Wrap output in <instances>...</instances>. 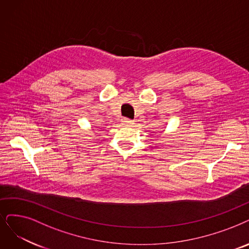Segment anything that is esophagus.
Wrapping results in <instances>:
<instances>
[{"mask_svg":"<svg viewBox=\"0 0 249 249\" xmlns=\"http://www.w3.org/2000/svg\"><path fill=\"white\" fill-rule=\"evenodd\" d=\"M122 124L124 126H132L134 124V121H131V119H127V118H123Z\"/></svg>","mask_w":249,"mask_h":249,"instance_id":"1","label":"esophagus"}]
</instances>
